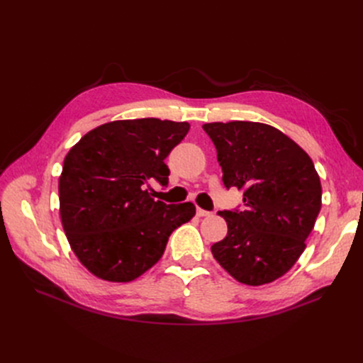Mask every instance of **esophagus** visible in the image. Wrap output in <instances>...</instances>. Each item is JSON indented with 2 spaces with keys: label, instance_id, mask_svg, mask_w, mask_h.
Listing matches in <instances>:
<instances>
[{
  "label": "esophagus",
  "instance_id": "1",
  "mask_svg": "<svg viewBox=\"0 0 363 363\" xmlns=\"http://www.w3.org/2000/svg\"><path fill=\"white\" fill-rule=\"evenodd\" d=\"M196 215L203 218V216H211L212 212H207V211H204V208H201V207H196Z\"/></svg>",
  "mask_w": 363,
  "mask_h": 363
}]
</instances>
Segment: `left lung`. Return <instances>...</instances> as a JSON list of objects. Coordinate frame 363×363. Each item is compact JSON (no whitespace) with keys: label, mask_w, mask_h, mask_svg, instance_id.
<instances>
[{"label":"left lung","mask_w":363,"mask_h":363,"mask_svg":"<svg viewBox=\"0 0 363 363\" xmlns=\"http://www.w3.org/2000/svg\"><path fill=\"white\" fill-rule=\"evenodd\" d=\"M225 188L244 192L242 212H218L227 236L212 255L238 281L260 286L284 276L306 248L321 211V182L309 155L276 127L208 123Z\"/></svg>","instance_id":"1"}]
</instances>
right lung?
Returning a JSON list of instances; mask_svg holds the SVG:
<instances>
[{
    "label": "right lung",
    "mask_w": 363,
    "mask_h": 363,
    "mask_svg": "<svg viewBox=\"0 0 363 363\" xmlns=\"http://www.w3.org/2000/svg\"><path fill=\"white\" fill-rule=\"evenodd\" d=\"M189 128L157 118L112 121L86 133L65 157L62 225L95 277L138 279L160 260L174 230L194 218L192 203L164 204L147 189L152 180L168 184L164 159Z\"/></svg>",
    "instance_id": "add662e5"
}]
</instances>
